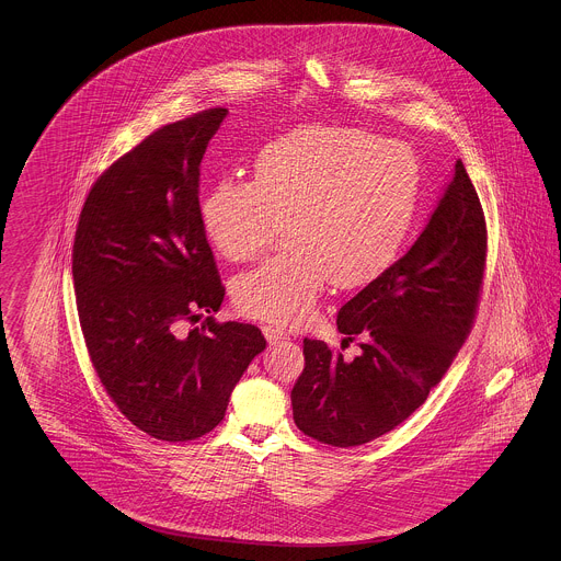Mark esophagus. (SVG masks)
<instances>
[{
	"label": "esophagus",
	"instance_id": "esophagus-1",
	"mask_svg": "<svg viewBox=\"0 0 561 561\" xmlns=\"http://www.w3.org/2000/svg\"><path fill=\"white\" fill-rule=\"evenodd\" d=\"M263 334H265V339H267L271 345H273V343H279V341H288V339H290V334H288V332H284L282 328H277V325H271V323H265V325H263Z\"/></svg>",
	"mask_w": 561,
	"mask_h": 561
}]
</instances>
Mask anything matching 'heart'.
<instances>
[{
	"label": "heart",
	"instance_id": "1",
	"mask_svg": "<svg viewBox=\"0 0 561 561\" xmlns=\"http://www.w3.org/2000/svg\"><path fill=\"white\" fill-rule=\"evenodd\" d=\"M421 199L414 156L357 128L305 126L254 160V181H222L202 202L220 256L245 263L286 222V250L236 282L241 309L275 325L313 316L321 293L362 288L400 259Z\"/></svg>",
	"mask_w": 561,
	"mask_h": 561
}]
</instances>
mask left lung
<instances>
[{
	"label": "left lung",
	"mask_w": 561,
	"mask_h": 561,
	"mask_svg": "<svg viewBox=\"0 0 561 561\" xmlns=\"http://www.w3.org/2000/svg\"><path fill=\"white\" fill-rule=\"evenodd\" d=\"M485 218L462 161L412 248L339 311L345 359L305 339L293 389L296 427L328 446H362L403 423L427 400L462 347L480 302Z\"/></svg>",
	"instance_id": "left-lung-1"
}]
</instances>
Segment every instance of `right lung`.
<instances>
[{"label": "right lung", "instance_id": "add662e5", "mask_svg": "<svg viewBox=\"0 0 561 561\" xmlns=\"http://www.w3.org/2000/svg\"><path fill=\"white\" fill-rule=\"evenodd\" d=\"M227 108L147 136L90 188L73 243L81 332L108 398L161 442L210 433L267 341L252 323L206 318L220 284L199 208V165Z\"/></svg>", "mask_w": 561, "mask_h": 561}]
</instances>
